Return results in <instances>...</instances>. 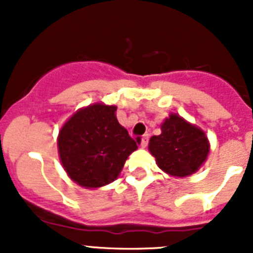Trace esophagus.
I'll return each instance as SVG.
<instances>
[{"label":"esophagus","instance_id":"esophagus-1","mask_svg":"<svg viewBox=\"0 0 253 253\" xmlns=\"http://www.w3.org/2000/svg\"><path fill=\"white\" fill-rule=\"evenodd\" d=\"M148 140H149V135H148V134H146V135H143L142 139H140V147H142V148H146L147 144H148Z\"/></svg>","mask_w":253,"mask_h":253}]
</instances>
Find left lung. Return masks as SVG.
I'll use <instances>...</instances> for the list:
<instances>
[{"instance_id":"left-lung-1","label":"left lung","mask_w":253,"mask_h":253,"mask_svg":"<svg viewBox=\"0 0 253 253\" xmlns=\"http://www.w3.org/2000/svg\"><path fill=\"white\" fill-rule=\"evenodd\" d=\"M162 133L149 140V152L158 167L171 176L193 175L200 169L209 153V142L204 131L176 114L161 125Z\"/></svg>"}]
</instances>
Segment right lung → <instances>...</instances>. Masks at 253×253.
I'll use <instances>...</instances> for the list:
<instances>
[{
    "mask_svg": "<svg viewBox=\"0 0 253 253\" xmlns=\"http://www.w3.org/2000/svg\"><path fill=\"white\" fill-rule=\"evenodd\" d=\"M115 111V106L91 105L77 111L59 131L62 165L69 177L87 189L110 184L138 148Z\"/></svg>",
    "mask_w": 253,
    "mask_h": 253,
    "instance_id": "obj_1",
    "label": "right lung"
}]
</instances>
